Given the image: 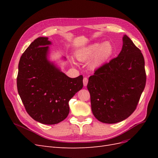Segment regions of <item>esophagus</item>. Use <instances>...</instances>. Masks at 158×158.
<instances>
[{"mask_svg":"<svg viewBox=\"0 0 158 158\" xmlns=\"http://www.w3.org/2000/svg\"><path fill=\"white\" fill-rule=\"evenodd\" d=\"M88 79L86 77H84L83 79V84H84V86H86L88 84Z\"/></svg>","mask_w":158,"mask_h":158,"instance_id":"34e87169","label":"esophagus"}]
</instances>
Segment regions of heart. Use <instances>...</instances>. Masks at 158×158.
Masks as SVG:
<instances>
[{"instance_id": "heart-1", "label": "heart", "mask_w": 158, "mask_h": 158, "mask_svg": "<svg viewBox=\"0 0 158 158\" xmlns=\"http://www.w3.org/2000/svg\"><path fill=\"white\" fill-rule=\"evenodd\" d=\"M113 53V47L109 41L94 43L80 50L76 53V58L81 62H86L93 58L89 63L91 69L101 67L111 58Z\"/></svg>"}]
</instances>
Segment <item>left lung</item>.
Segmentation results:
<instances>
[{"mask_svg":"<svg viewBox=\"0 0 158 158\" xmlns=\"http://www.w3.org/2000/svg\"><path fill=\"white\" fill-rule=\"evenodd\" d=\"M118 56L89 76L87 88L94 117L104 123L123 121L135 111L146 76L141 51L127 35Z\"/></svg>","mask_w":158,"mask_h":158,"instance_id":"8db88e82","label":"left lung"}]
</instances>
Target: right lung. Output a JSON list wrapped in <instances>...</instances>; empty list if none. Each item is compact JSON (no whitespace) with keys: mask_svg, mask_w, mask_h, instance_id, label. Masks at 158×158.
<instances>
[{"mask_svg":"<svg viewBox=\"0 0 158 158\" xmlns=\"http://www.w3.org/2000/svg\"><path fill=\"white\" fill-rule=\"evenodd\" d=\"M48 37L33 41L20 57L18 92L27 113L35 121L55 125L67 117L70 99L83 87V76L69 78L48 59Z\"/></svg>","mask_w":158,"mask_h":158,"instance_id":"add662e5","label":"right lung"}]
</instances>
